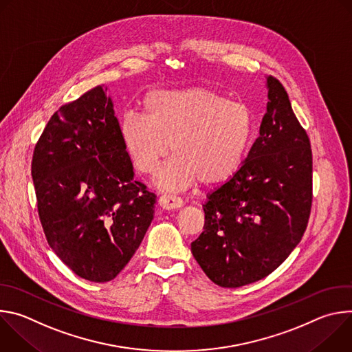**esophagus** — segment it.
I'll return each mask as SVG.
<instances>
[{"label":"esophagus","instance_id":"34e87169","mask_svg":"<svg viewBox=\"0 0 352 352\" xmlns=\"http://www.w3.org/2000/svg\"><path fill=\"white\" fill-rule=\"evenodd\" d=\"M159 205L162 209L164 210H174V209H179L182 208L184 202L182 199L177 197V196H173V195H163L160 196L159 199Z\"/></svg>","mask_w":352,"mask_h":352}]
</instances>
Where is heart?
<instances>
[{
  "label": "heart",
  "instance_id": "heart-1",
  "mask_svg": "<svg viewBox=\"0 0 352 352\" xmlns=\"http://www.w3.org/2000/svg\"><path fill=\"white\" fill-rule=\"evenodd\" d=\"M125 152L143 175L155 174V185L177 192L200 181L214 185L228 179L245 160L254 135V116L241 102L202 87L155 90L143 100V116L121 120Z\"/></svg>",
  "mask_w": 352,
  "mask_h": 352
}]
</instances>
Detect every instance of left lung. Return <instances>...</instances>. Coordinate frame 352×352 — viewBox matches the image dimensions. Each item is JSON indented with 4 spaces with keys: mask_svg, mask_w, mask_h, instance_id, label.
Instances as JSON below:
<instances>
[{
    "mask_svg": "<svg viewBox=\"0 0 352 352\" xmlns=\"http://www.w3.org/2000/svg\"><path fill=\"white\" fill-rule=\"evenodd\" d=\"M259 136L238 171L208 195L192 255L217 285L236 288L274 272L302 238L312 205V150L288 94L266 76Z\"/></svg>",
    "mask_w": 352,
    "mask_h": 352,
    "instance_id": "1",
    "label": "left lung"
}]
</instances>
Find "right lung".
<instances>
[{
    "instance_id": "add662e5",
    "label": "right lung",
    "mask_w": 352,
    "mask_h": 352,
    "mask_svg": "<svg viewBox=\"0 0 352 352\" xmlns=\"http://www.w3.org/2000/svg\"><path fill=\"white\" fill-rule=\"evenodd\" d=\"M107 87L96 86L50 118L32 178L48 245L79 277L118 276L155 217L156 195L133 179Z\"/></svg>"
}]
</instances>
